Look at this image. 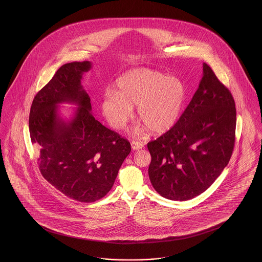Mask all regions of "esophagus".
<instances>
[{
	"label": "esophagus",
	"mask_w": 262,
	"mask_h": 262,
	"mask_svg": "<svg viewBox=\"0 0 262 262\" xmlns=\"http://www.w3.org/2000/svg\"><path fill=\"white\" fill-rule=\"evenodd\" d=\"M142 143L139 142V141H133V142H132V149H133L134 151H137V150H140V149H142Z\"/></svg>",
	"instance_id": "1"
}]
</instances>
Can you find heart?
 Listing matches in <instances>:
<instances>
[{
  "mask_svg": "<svg viewBox=\"0 0 262 262\" xmlns=\"http://www.w3.org/2000/svg\"><path fill=\"white\" fill-rule=\"evenodd\" d=\"M183 80L149 68H136L116 80V91L107 90L102 101L103 116L111 127L122 128L138 105V116L144 122L135 129L141 134L148 127L162 135L176 126L186 100Z\"/></svg>",
  "mask_w": 262,
  "mask_h": 262,
  "instance_id": "1",
  "label": "heart"
}]
</instances>
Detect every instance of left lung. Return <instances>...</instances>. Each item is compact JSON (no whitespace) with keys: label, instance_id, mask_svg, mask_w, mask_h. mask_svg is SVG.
I'll use <instances>...</instances> for the list:
<instances>
[{"label":"left lung","instance_id":"1","mask_svg":"<svg viewBox=\"0 0 262 262\" xmlns=\"http://www.w3.org/2000/svg\"><path fill=\"white\" fill-rule=\"evenodd\" d=\"M235 127L230 90L203 64L198 89L176 126L147 145L154 188L172 201H187L205 192L230 161Z\"/></svg>","mask_w":262,"mask_h":262}]
</instances>
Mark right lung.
Returning a JSON list of instances; mask_svg holds the SVG:
<instances>
[{
    "label": "right lung",
    "mask_w": 262,
    "mask_h": 262,
    "mask_svg": "<svg viewBox=\"0 0 262 262\" xmlns=\"http://www.w3.org/2000/svg\"><path fill=\"white\" fill-rule=\"evenodd\" d=\"M90 61L62 65L32 101L29 127L38 150L40 172L65 196L81 203L103 198L113 186L130 144L103 126L91 113L90 97L81 85ZM75 104L70 119L59 105Z\"/></svg>",
    "instance_id": "obj_1"
}]
</instances>
